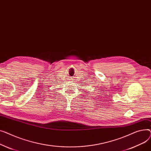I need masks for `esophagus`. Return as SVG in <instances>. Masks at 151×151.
Returning <instances> with one entry per match:
<instances>
[{"instance_id": "obj_1", "label": "esophagus", "mask_w": 151, "mask_h": 151, "mask_svg": "<svg viewBox=\"0 0 151 151\" xmlns=\"http://www.w3.org/2000/svg\"><path fill=\"white\" fill-rule=\"evenodd\" d=\"M71 80H73V79H72V78H71Z\"/></svg>"}]
</instances>
